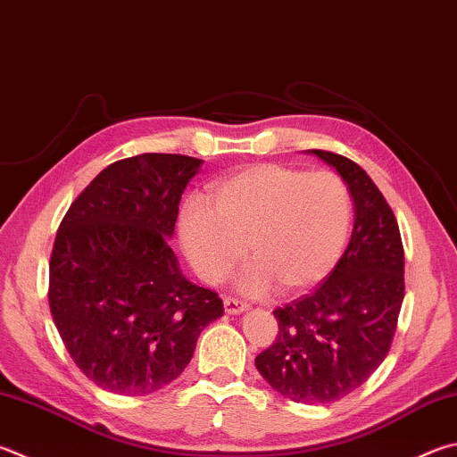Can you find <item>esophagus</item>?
I'll return each mask as SVG.
<instances>
[{
    "instance_id": "esophagus-1",
    "label": "esophagus",
    "mask_w": 457,
    "mask_h": 457,
    "mask_svg": "<svg viewBox=\"0 0 457 457\" xmlns=\"http://www.w3.org/2000/svg\"><path fill=\"white\" fill-rule=\"evenodd\" d=\"M223 308H226V313L236 315V313L245 312L247 310V303L236 300V297H226V300H223Z\"/></svg>"
}]
</instances>
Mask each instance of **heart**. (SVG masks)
Here are the masks:
<instances>
[{"instance_id":"obj_1","label":"heart","mask_w":457,"mask_h":457,"mask_svg":"<svg viewBox=\"0 0 457 457\" xmlns=\"http://www.w3.org/2000/svg\"><path fill=\"white\" fill-rule=\"evenodd\" d=\"M212 204L189 195L179 207V239L189 263L218 284L247 253L237 278L244 294L278 287L303 292L334 270L352 226V197L331 171L255 163L215 181Z\"/></svg>"}]
</instances>
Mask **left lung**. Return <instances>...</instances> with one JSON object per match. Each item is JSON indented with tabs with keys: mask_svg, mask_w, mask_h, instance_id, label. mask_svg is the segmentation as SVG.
<instances>
[{
	"mask_svg": "<svg viewBox=\"0 0 457 457\" xmlns=\"http://www.w3.org/2000/svg\"><path fill=\"white\" fill-rule=\"evenodd\" d=\"M345 181L355 207L347 250L312 294L273 310L278 337L255 358L262 378L297 403L352 394L386 360L403 302V245L378 186L347 157L310 149Z\"/></svg>",
	"mask_w": 457,
	"mask_h": 457,
	"instance_id": "1",
	"label": "left lung"
}]
</instances>
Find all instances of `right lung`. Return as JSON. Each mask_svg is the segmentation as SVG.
Instances as JSON below:
<instances>
[{
    "label": "right lung",
    "instance_id": "obj_1",
    "mask_svg": "<svg viewBox=\"0 0 457 457\" xmlns=\"http://www.w3.org/2000/svg\"><path fill=\"white\" fill-rule=\"evenodd\" d=\"M202 160L126 157L70 205L49 260V310L76 366L107 392L154 394L192 360L223 315L212 289L189 281L168 239Z\"/></svg>",
    "mask_w": 457,
    "mask_h": 457
}]
</instances>
